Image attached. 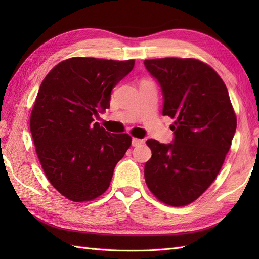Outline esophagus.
I'll return each instance as SVG.
<instances>
[{"mask_svg":"<svg viewBox=\"0 0 259 259\" xmlns=\"http://www.w3.org/2000/svg\"><path fill=\"white\" fill-rule=\"evenodd\" d=\"M141 144H144V140L137 139V138H133V142H131V145H133V147H138V146H140Z\"/></svg>","mask_w":259,"mask_h":259,"instance_id":"obj_1","label":"esophagus"}]
</instances>
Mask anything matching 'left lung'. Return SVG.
I'll use <instances>...</instances> for the list:
<instances>
[{
  "label": "left lung",
  "instance_id": "8db88e82",
  "mask_svg": "<svg viewBox=\"0 0 259 259\" xmlns=\"http://www.w3.org/2000/svg\"><path fill=\"white\" fill-rule=\"evenodd\" d=\"M160 84L162 114L175 118L171 144L147 140L148 188L159 200L180 207L202 195L221 170L237 120L228 90L216 71L196 59L145 60Z\"/></svg>",
  "mask_w": 259,
  "mask_h": 259
}]
</instances>
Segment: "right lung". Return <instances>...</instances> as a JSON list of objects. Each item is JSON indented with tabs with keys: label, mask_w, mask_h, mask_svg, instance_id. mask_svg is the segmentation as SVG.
I'll use <instances>...</instances> for the list:
<instances>
[{
	"label": "right lung",
	"mask_w": 259,
	"mask_h": 259,
	"mask_svg": "<svg viewBox=\"0 0 259 259\" xmlns=\"http://www.w3.org/2000/svg\"><path fill=\"white\" fill-rule=\"evenodd\" d=\"M134 65L135 60L71 58L42 81L31 113L32 138L47 178L70 200L102 195L129 149V135L110 134L92 121L109 109L112 89Z\"/></svg>",
	"instance_id": "right-lung-1"
}]
</instances>
